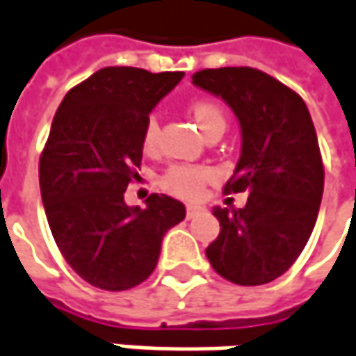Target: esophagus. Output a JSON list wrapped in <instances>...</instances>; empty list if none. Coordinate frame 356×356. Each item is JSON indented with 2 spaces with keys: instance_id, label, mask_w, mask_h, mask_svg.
<instances>
[{
  "instance_id": "1",
  "label": "esophagus",
  "mask_w": 356,
  "mask_h": 356,
  "mask_svg": "<svg viewBox=\"0 0 356 356\" xmlns=\"http://www.w3.org/2000/svg\"><path fill=\"white\" fill-rule=\"evenodd\" d=\"M199 211H201V207H197V205H187V220L195 218Z\"/></svg>"
}]
</instances>
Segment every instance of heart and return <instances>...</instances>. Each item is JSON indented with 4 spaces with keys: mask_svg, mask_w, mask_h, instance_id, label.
<instances>
[{
    "mask_svg": "<svg viewBox=\"0 0 356 356\" xmlns=\"http://www.w3.org/2000/svg\"><path fill=\"white\" fill-rule=\"evenodd\" d=\"M191 115L199 124V129L203 131V135H209V131H213L216 127H225V115L220 106L211 100H195L191 104ZM159 143V120L155 116H151L145 124V133H143V147L147 153L155 151ZM218 171L213 167L207 165H187V163H175L171 167L165 169V173L159 179V185L181 199H189L195 201L203 195L205 185L216 181Z\"/></svg>",
    "mask_w": 356,
    "mask_h": 356,
    "instance_id": "obj_1",
    "label": "heart"
}]
</instances>
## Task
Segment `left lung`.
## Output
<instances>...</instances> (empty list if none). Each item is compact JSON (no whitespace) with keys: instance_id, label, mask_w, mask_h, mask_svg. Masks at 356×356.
Masks as SVG:
<instances>
[{"instance_id":"left-lung-1","label":"left lung","mask_w":356,"mask_h":356,"mask_svg":"<svg viewBox=\"0 0 356 356\" xmlns=\"http://www.w3.org/2000/svg\"><path fill=\"white\" fill-rule=\"evenodd\" d=\"M193 84L238 116L241 157L225 191L250 193L241 209H213L220 236L207 260L229 282H272L300 256L318 218L324 165L310 113L300 95L250 66L205 68Z\"/></svg>"}]
</instances>
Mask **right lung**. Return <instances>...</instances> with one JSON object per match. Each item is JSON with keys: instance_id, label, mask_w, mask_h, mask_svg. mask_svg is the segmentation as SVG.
I'll return each mask as SVG.
<instances>
[{"instance_id": "add662e5", "label": "right lung", "mask_w": 356, "mask_h": 356, "mask_svg": "<svg viewBox=\"0 0 356 356\" xmlns=\"http://www.w3.org/2000/svg\"><path fill=\"white\" fill-rule=\"evenodd\" d=\"M183 78L131 66H108L64 96L40 155V191L58 250L74 272L100 290L145 282L167 229L185 205L149 195L129 207L124 191L138 177L149 113Z\"/></svg>"}]
</instances>
